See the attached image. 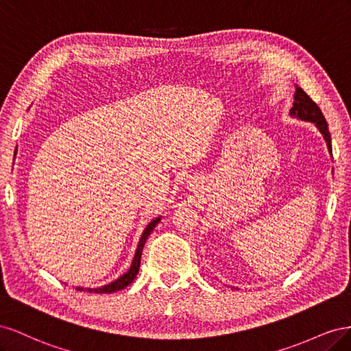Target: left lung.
Here are the masks:
<instances>
[{"mask_svg": "<svg viewBox=\"0 0 351 351\" xmlns=\"http://www.w3.org/2000/svg\"><path fill=\"white\" fill-rule=\"evenodd\" d=\"M291 115H297L299 119L306 120V121H312L316 124L317 129L321 130V133L324 134L328 149L329 152H332V146H331V134H329L328 130V123L325 120V117L321 111V108L317 107V104L307 95L302 88L295 89V95H294V104L293 108L290 111Z\"/></svg>", "mask_w": 351, "mask_h": 351, "instance_id": "1", "label": "left lung"}]
</instances>
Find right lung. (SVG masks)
I'll return each mask as SVG.
<instances>
[{
    "instance_id": "add662e5",
    "label": "right lung",
    "mask_w": 351,
    "mask_h": 351,
    "mask_svg": "<svg viewBox=\"0 0 351 351\" xmlns=\"http://www.w3.org/2000/svg\"><path fill=\"white\" fill-rule=\"evenodd\" d=\"M159 219H161V218H155L154 221H151V222H149V224H147V227L145 228L143 234H142V237H141L139 246H137V250H136V253H134V259H133V262H132V267H130V269L127 271L124 275H121V277H120L119 280L112 281V282H111V284H108V285L99 287V289H83V287H77V290H79V291L89 290L90 293H93V291H95V293H101V294H107V293L110 294V293H114V291L123 290V289H125L127 285L132 284V282H133V280L136 278L137 272H139V268H141V258H142V250H143V246H145V241H146L147 236H149L151 232H152V230L155 228V226H156L158 222H159Z\"/></svg>"
}]
</instances>
